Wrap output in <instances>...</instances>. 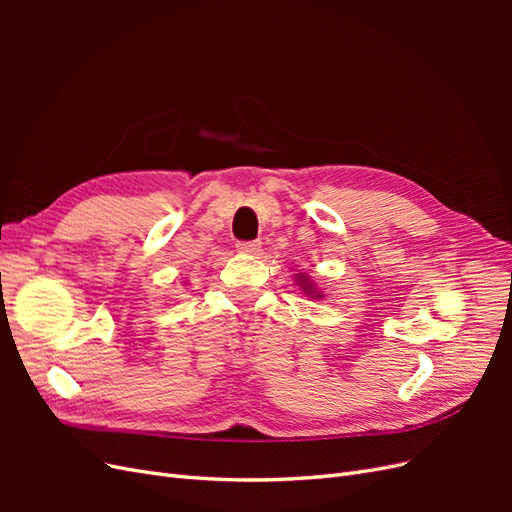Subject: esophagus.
<instances>
[{"label": "esophagus", "mask_w": 512, "mask_h": 512, "mask_svg": "<svg viewBox=\"0 0 512 512\" xmlns=\"http://www.w3.org/2000/svg\"><path fill=\"white\" fill-rule=\"evenodd\" d=\"M237 247H239V252H243V254H258L262 243L258 239H254V241H239Z\"/></svg>", "instance_id": "obj_1"}]
</instances>
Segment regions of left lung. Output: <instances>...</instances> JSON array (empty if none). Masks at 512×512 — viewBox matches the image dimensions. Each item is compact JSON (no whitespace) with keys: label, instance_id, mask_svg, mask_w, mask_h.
<instances>
[{"label":"left lung","instance_id":"1","mask_svg":"<svg viewBox=\"0 0 512 512\" xmlns=\"http://www.w3.org/2000/svg\"><path fill=\"white\" fill-rule=\"evenodd\" d=\"M299 284L303 286V290L307 292V294H312L314 290H312V284H307V280H305V275H299Z\"/></svg>","mask_w":512,"mask_h":512}]
</instances>
